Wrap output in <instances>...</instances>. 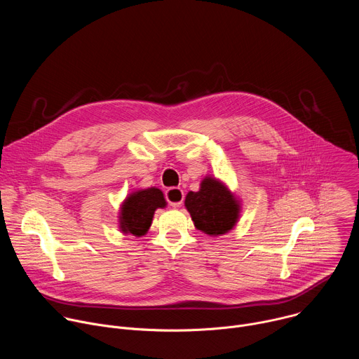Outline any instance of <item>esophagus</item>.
Wrapping results in <instances>:
<instances>
[{
    "label": "esophagus",
    "mask_w": 359,
    "mask_h": 359,
    "mask_svg": "<svg viewBox=\"0 0 359 359\" xmlns=\"http://www.w3.org/2000/svg\"><path fill=\"white\" fill-rule=\"evenodd\" d=\"M165 197L172 208H179L184 200V191L180 187H169L165 191Z\"/></svg>",
    "instance_id": "esophagus-1"
}]
</instances>
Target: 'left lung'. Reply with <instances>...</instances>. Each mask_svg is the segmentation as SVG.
<instances>
[{
  "instance_id": "1",
  "label": "left lung",
  "mask_w": 359,
  "mask_h": 359,
  "mask_svg": "<svg viewBox=\"0 0 359 359\" xmlns=\"http://www.w3.org/2000/svg\"><path fill=\"white\" fill-rule=\"evenodd\" d=\"M184 203L196 229L210 236L230 231L238 219L237 200L224 184L212 177L201 182L198 191H189Z\"/></svg>"
}]
</instances>
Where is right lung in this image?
Returning a JSON list of instances; mask_svg holds the SVG:
<instances>
[{
    "instance_id": "1",
    "label": "right lung",
    "mask_w": 359,
    "mask_h": 359,
    "mask_svg": "<svg viewBox=\"0 0 359 359\" xmlns=\"http://www.w3.org/2000/svg\"><path fill=\"white\" fill-rule=\"evenodd\" d=\"M166 206V200L162 190L150 187L132 193L121 210V229L125 234H133L136 237L143 236L150 224L155 210Z\"/></svg>"
}]
</instances>
